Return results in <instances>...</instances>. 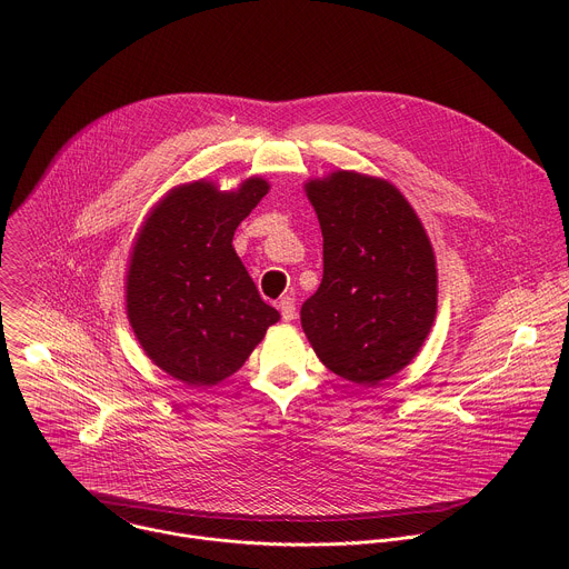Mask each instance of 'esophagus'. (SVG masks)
<instances>
[{
    "mask_svg": "<svg viewBox=\"0 0 569 569\" xmlns=\"http://www.w3.org/2000/svg\"><path fill=\"white\" fill-rule=\"evenodd\" d=\"M279 310H281V317L286 321H292L297 317V303L292 297H281L279 299Z\"/></svg>",
    "mask_w": 569,
    "mask_h": 569,
    "instance_id": "34e87169",
    "label": "esophagus"
}]
</instances>
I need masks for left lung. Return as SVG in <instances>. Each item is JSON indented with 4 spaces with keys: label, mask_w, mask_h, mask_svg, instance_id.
Returning a JSON list of instances; mask_svg holds the SVG:
<instances>
[{
    "label": "left lung",
    "mask_w": 569,
    "mask_h": 569,
    "mask_svg": "<svg viewBox=\"0 0 569 569\" xmlns=\"http://www.w3.org/2000/svg\"><path fill=\"white\" fill-rule=\"evenodd\" d=\"M306 196L323 236V277L301 306L317 358L358 382L408 367L437 315L430 238L402 193L380 180L338 171L310 180Z\"/></svg>",
    "instance_id": "8db88e82"
}]
</instances>
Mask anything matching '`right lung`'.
<instances>
[{
    "label": "right lung",
    "instance_id": "obj_1",
    "mask_svg": "<svg viewBox=\"0 0 569 569\" xmlns=\"http://www.w3.org/2000/svg\"><path fill=\"white\" fill-rule=\"evenodd\" d=\"M268 189L261 178L236 191L182 184L137 236L126 283L130 327L146 356L187 385H216L238 371L279 321L231 246Z\"/></svg>",
    "mask_w": 569,
    "mask_h": 569
}]
</instances>
